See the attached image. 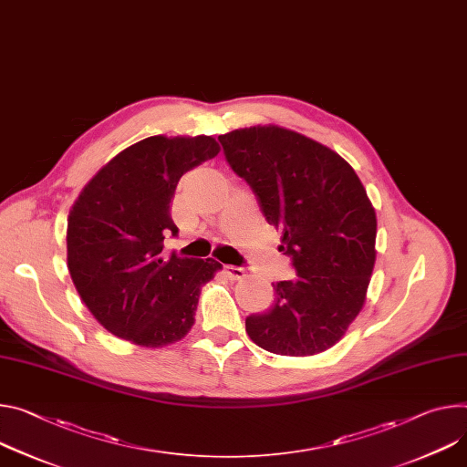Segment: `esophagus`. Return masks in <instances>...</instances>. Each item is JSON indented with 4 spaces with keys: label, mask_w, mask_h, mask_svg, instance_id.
I'll list each match as a JSON object with an SVG mask.
<instances>
[{
    "label": "esophagus",
    "mask_w": 467,
    "mask_h": 467,
    "mask_svg": "<svg viewBox=\"0 0 467 467\" xmlns=\"http://www.w3.org/2000/svg\"><path fill=\"white\" fill-rule=\"evenodd\" d=\"M225 274H227L229 277H233V279H242V277L245 275V270H244L242 266H233V265H229V266H225Z\"/></svg>",
    "instance_id": "obj_1"
}]
</instances>
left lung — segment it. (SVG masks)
Wrapping results in <instances>:
<instances>
[{
	"mask_svg": "<svg viewBox=\"0 0 467 467\" xmlns=\"http://www.w3.org/2000/svg\"><path fill=\"white\" fill-rule=\"evenodd\" d=\"M218 140L296 272L274 285L268 311L245 318L249 338L281 356L331 348L363 309L376 261V212L359 177L329 147L275 124Z\"/></svg>",
	"mask_w": 467,
	"mask_h": 467,
	"instance_id": "left-lung-1",
	"label": "left lung"
}]
</instances>
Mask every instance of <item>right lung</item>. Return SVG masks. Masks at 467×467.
Segmentation results:
<instances>
[{"label":"right lung","instance_id":"right-lung-1","mask_svg":"<svg viewBox=\"0 0 467 467\" xmlns=\"http://www.w3.org/2000/svg\"><path fill=\"white\" fill-rule=\"evenodd\" d=\"M218 152L210 136H150L109 160L72 204L68 272L81 302L115 337L160 348L192 329L201 286L222 265L165 255L163 240L179 233L169 208L181 177Z\"/></svg>","mask_w":467,"mask_h":467}]
</instances>
